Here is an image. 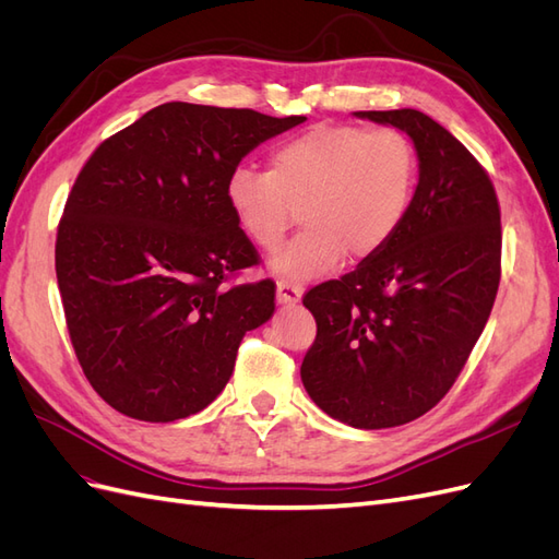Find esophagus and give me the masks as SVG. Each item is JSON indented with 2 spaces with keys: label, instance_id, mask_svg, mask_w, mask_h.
<instances>
[{
  "label": "esophagus",
  "instance_id": "34e87169",
  "mask_svg": "<svg viewBox=\"0 0 559 559\" xmlns=\"http://www.w3.org/2000/svg\"><path fill=\"white\" fill-rule=\"evenodd\" d=\"M302 296V286L294 282H280L277 284V302L280 306H296Z\"/></svg>",
  "mask_w": 559,
  "mask_h": 559
}]
</instances>
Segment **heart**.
Wrapping results in <instances>:
<instances>
[{"label": "heart", "mask_w": 559, "mask_h": 559, "mask_svg": "<svg viewBox=\"0 0 559 559\" xmlns=\"http://www.w3.org/2000/svg\"><path fill=\"white\" fill-rule=\"evenodd\" d=\"M417 154L396 128L314 126L270 154V170L238 167L226 202L240 230L261 249H275L296 218L306 228L270 257L289 280H310L343 261L373 257L411 212Z\"/></svg>", "instance_id": "heart-1"}]
</instances>
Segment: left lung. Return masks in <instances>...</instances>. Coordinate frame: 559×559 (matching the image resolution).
Wrapping results in <instances>:
<instances>
[{
	"mask_svg": "<svg viewBox=\"0 0 559 559\" xmlns=\"http://www.w3.org/2000/svg\"><path fill=\"white\" fill-rule=\"evenodd\" d=\"M352 116L408 134L417 186L392 240L302 298L317 337L300 380L329 417L389 429L429 413L478 343L499 289L501 216L478 160L431 116Z\"/></svg>",
	"mask_w": 559,
	"mask_h": 559,
	"instance_id": "left-lung-1",
	"label": "left lung"
}]
</instances>
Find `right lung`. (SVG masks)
I'll return each mask as SVG.
<instances>
[{
    "mask_svg": "<svg viewBox=\"0 0 559 559\" xmlns=\"http://www.w3.org/2000/svg\"><path fill=\"white\" fill-rule=\"evenodd\" d=\"M302 121L167 103L83 165L56 273L79 364L114 411L165 425L224 392L242 335L275 312L270 280L224 286L259 261L226 181L259 144Z\"/></svg>",
    "mask_w": 559,
    "mask_h": 559,
    "instance_id": "add662e5",
    "label": "right lung"
}]
</instances>
